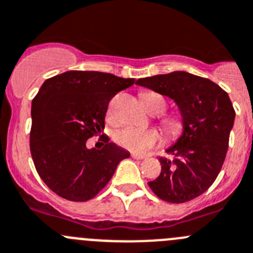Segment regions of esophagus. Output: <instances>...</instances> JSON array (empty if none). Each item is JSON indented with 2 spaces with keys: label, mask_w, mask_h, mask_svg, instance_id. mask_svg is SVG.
Here are the masks:
<instances>
[{
  "label": "esophagus",
  "mask_w": 253,
  "mask_h": 253,
  "mask_svg": "<svg viewBox=\"0 0 253 253\" xmlns=\"http://www.w3.org/2000/svg\"><path fill=\"white\" fill-rule=\"evenodd\" d=\"M131 158H133V159H138V160H143V159H145V155H139V154H131Z\"/></svg>",
  "instance_id": "34e87169"
}]
</instances>
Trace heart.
<instances>
[{
  "instance_id": "1",
  "label": "heart",
  "mask_w": 253,
  "mask_h": 253,
  "mask_svg": "<svg viewBox=\"0 0 253 253\" xmlns=\"http://www.w3.org/2000/svg\"><path fill=\"white\" fill-rule=\"evenodd\" d=\"M143 104L149 112L158 114L167 107L163 95L158 93H145L141 97ZM160 125L169 138H177L184 131V119L180 114H167L160 119ZM114 140L122 148L133 153H144L161 141V135L155 129H141L125 126L114 133Z\"/></svg>"
}]
</instances>
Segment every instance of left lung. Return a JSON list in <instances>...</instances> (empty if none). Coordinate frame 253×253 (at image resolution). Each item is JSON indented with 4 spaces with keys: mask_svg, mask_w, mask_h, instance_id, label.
Instances as JSON below:
<instances>
[{
    "mask_svg": "<svg viewBox=\"0 0 253 253\" xmlns=\"http://www.w3.org/2000/svg\"><path fill=\"white\" fill-rule=\"evenodd\" d=\"M139 85L171 98L184 119V133L160 158L161 172L148 182L154 194L171 204H182L206 191L225 161L235 109L227 93L210 79L187 72L139 79Z\"/></svg>",
    "mask_w": 253,
    "mask_h": 253,
    "instance_id": "1",
    "label": "left lung"
}]
</instances>
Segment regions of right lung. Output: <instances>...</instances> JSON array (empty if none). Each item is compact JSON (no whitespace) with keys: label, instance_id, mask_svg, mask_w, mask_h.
Masks as SVG:
<instances>
[{"label":"right lung","instance_id":"obj_1","mask_svg":"<svg viewBox=\"0 0 253 253\" xmlns=\"http://www.w3.org/2000/svg\"><path fill=\"white\" fill-rule=\"evenodd\" d=\"M135 83L110 73L69 71L48 78L32 100L30 149L45 185L69 201H88L114 175L128 151L104 140L86 149L89 138L104 129L112 98Z\"/></svg>","mask_w":253,"mask_h":253}]
</instances>
